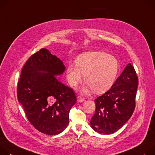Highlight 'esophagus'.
<instances>
[{"mask_svg": "<svg viewBox=\"0 0 155 155\" xmlns=\"http://www.w3.org/2000/svg\"><path fill=\"white\" fill-rule=\"evenodd\" d=\"M78 101L79 102H83L84 101H85V98L82 97H81V96H78Z\"/></svg>", "mask_w": 155, "mask_h": 155, "instance_id": "34e87169", "label": "esophagus"}]
</instances>
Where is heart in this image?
<instances>
[{"instance_id": "b5f03b06", "label": "heart", "mask_w": 155, "mask_h": 155, "mask_svg": "<svg viewBox=\"0 0 155 155\" xmlns=\"http://www.w3.org/2000/svg\"><path fill=\"white\" fill-rule=\"evenodd\" d=\"M76 64L68 66L66 78L71 85L76 86L84 74V81L89 85L85 92L91 87L95 93L107 91L114 83L119 70L117 59L102 51L82 54L76 58Z\"/></svg>"}]
</instances>
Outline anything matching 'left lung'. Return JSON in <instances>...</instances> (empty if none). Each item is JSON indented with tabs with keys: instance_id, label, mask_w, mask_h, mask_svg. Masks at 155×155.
Listing matches in <instances>:
<instances>
[{
	"instance_id": "8db88e82",
	"label": "left lung",
	"mask_w": 155,
	"mask_h": 155,
	"mask_svg": "<svg viewBox=\"0 0 155 155\" xmlns=\"http://www.w3.org/2000/svg\"><path fill=\"white\" fill-rule=\"evenodd\" d=\"M139 79L129 63L112 87L95 99V112L91 120L92 128L100 134H112L121 128L132 115Z\"/></svg>"
}]
</instances>
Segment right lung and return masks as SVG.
I'll return each instance as SVG.
<instances>
[{"instance_id":"add662e5","label":"right lung","mask_w":155,"mask_h":155,"mask_svg":"<svg viewBox=\"0 0 155 155\" xmlns=\"http://www.w3.org/2000/svg\"><path fill=\"white\" fill-rule=\"evenodd\" d=\"M65 66L46 48L32 55L25 64L17 85V97L30 123L50 135L63 132L69 124V113L76 104L74 91L55 76Z\"/></svg>"}]
</instances>
